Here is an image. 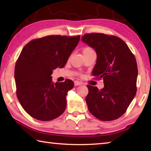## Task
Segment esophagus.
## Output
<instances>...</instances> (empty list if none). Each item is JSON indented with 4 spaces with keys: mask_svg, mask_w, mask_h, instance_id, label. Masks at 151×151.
Segmentation results:
<instances>
[{
    "mask_svg": "<svg viewBox=\"0 0 151 151\" xmlns=\"http://www.w3.org/2000/svg\"><path fill=\"white\" fill-rule=\"evenodd\" d=\"M83 84V82L78 81H75V86H79V85H82Z\"/></svg>",
    "mask_w": 151,
    "mask_h": 151,
    "instance_id": "obj_1",
    "label": "esophagus"
}]
</instances>
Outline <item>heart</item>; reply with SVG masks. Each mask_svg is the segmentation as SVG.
Segmentation results:
<instances>
[{
    "label": "heart",
    "mask_w": 151,
    "mask_h": 151,
    "mask_svg": "<svg viewBox=\"0 0 151 151\" xmlns=\"http://www.w3.org/2000/svg\"><path fill=\"white\" fill-rule=\"evenodd\" d=\"M94 50L93 48L91 47H86L83 48V53H85V52H91V51H93Z\"/></svg>",
    "instance_id": "1"
}]
</instances>
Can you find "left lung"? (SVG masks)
I'll return each instance as SVG.
<instances>
[{
  "mask_svg": "<svg viewBox=\"0 0 151 151\" xmlns=\"http://www.w3.org/2000/svg\"><path fill=\"white\" fill-rule=\"evenodd\" d=\"M82 41L94 48L97 60L93 71L104 86L87 85L88 111L99 120H116L125 113L137 93L138 68L134 55L121 38L103 33H88Z\"/></svg>",
  "mask_w": 151,
  "mask_h": 151,
  "instance_id": "left-lung-1",
  "label": "left lung"
}]
</instances>
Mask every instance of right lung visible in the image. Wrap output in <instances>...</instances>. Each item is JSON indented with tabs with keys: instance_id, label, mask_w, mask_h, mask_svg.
<instances>
[{
	"instance_id": "1",
	"label": "right lung",
	"mask_w": 151,
	"mask_h": 151,
	"mask_svg": "<svg viewBox=\"0 0 151 151\" xmlns=\"http://www.w3.org/2000/svg\"><path fill=\"white\" fill-rule=\"evenodd\" d=\"M80 36L49 35L33 39L24 46L16 62L17 96L32 118L48 121L65 111L67 92L74 87L70 79L53 83L52 70L63 68Z\"/></svg>"
}]
</instances>
